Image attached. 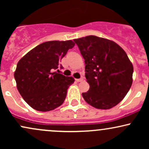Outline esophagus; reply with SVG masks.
Returning <instances> with one entry per match:
<instances>
[{"label": "esophagus", "mask_w": 149, "mask_h": 149, "mask_svg": "<svg viewBox=\"0 0 149 149\" xmlns=\"http://www.w3.org/2000/svg\"><path fill=\"white\" fill-rule=\"evenodd\" d=\"M83 78H79V79H76V82H81V81H83Z\"/></svg>", "instance_id": "obj_1"}]
</instances>
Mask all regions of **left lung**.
<instances>
[{"instance_id":"1","label":"left lung","mask_w":149,"mask_h":149,"mask_svg":"<svg viewBox=\"0 0 149 149\" xmlns=\"http://www.w3.org/2000/svg\"><path fill=\"white\" fill-rule=\"evenodd\" d=\"M73 40L85 59L90 85L88 91L82 94L85 101L99 109L115 107L132 84L134 69L126 52L115 42L95 36Z\"/></svg>"}]
</instances>
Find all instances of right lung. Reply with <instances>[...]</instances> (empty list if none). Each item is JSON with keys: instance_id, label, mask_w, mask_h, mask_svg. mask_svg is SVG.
I'll use <instances>...</instances> for the list:
<instances>
[{"instance_id": "1", "label": "right lung", "mask_w": 149, "mask_h": 149, "mask_svg": "<svg viewBox=\"0 0 149 149\" xmlns=\"http://www.w3.org/2000/svg\"><path fill=\"white\" fill-rule=\"evenodd\" d=\"M74 45L72 40L42 42L19 61L14 74L17 88L25 102L35 110L49 111L64 102L67 89L74 78L55 70ZM60 68H63L61 64Z\"/></svg>"}]
</instances>
